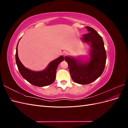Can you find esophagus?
I'll use <instances>...</instances> for the list:
<instances>
[{"label": "esophagus", "mask_w": 128, "mask_h": 128, "mask_svg": "<svg viewBox=\"0 0 128 128\" xmlns=\"http://www.w3.org/2000/svg\"><path fill=\"white\" fill-rule=\"evenodd\" d=\"M68 52L67 51H64L63 53H62V55H63L64 56H68Z\"/></svg>", "instance_id": "1"}]
</instances>
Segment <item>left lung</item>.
I'll return each mask as SVG.
<instances>
[{"mask_svg":"<svg viewBox=\"0 0 128 128\" xmlns=\"http://www.w3.org/2000/svg\"><path fill=\"white\" fill-rule=\"evenodd\" d=\"M86 28L89 32L83 34L81 40L91 46L90 58L88 62H82L72 57L64 58L72 80L83 85L92 83L102 75L107 57L102 36L91 27L86 26Z\"/></svg>","mask_w":128,"mask_h":128,"instance_id":"left-lung-1","label":"left lung"}]
</instances>
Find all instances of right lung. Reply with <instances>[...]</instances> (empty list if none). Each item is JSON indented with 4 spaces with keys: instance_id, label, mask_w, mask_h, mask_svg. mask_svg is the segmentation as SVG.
I'll use <instances>...</instances> for the list:
<instances>
[{
    "instance_id": "right-lung-1",
    "label": "right lung",
    "mask_w": 128,
    "mask_h": 128,
    "mask_svg": "<svg viewBox=\"0 0 128 128\" xmlns=\"http://www.w3.org/2000/svg\"><path fill=\"white\" fill-rule=\"evenodd\" d=\"M18 43L16 46L15 60L18 71L21 76L34 86L42 87L52 84L56 79L57 67L61 62L64 61V56H60L51 61L45 70L40 72H34L26 68L19 60L18 54Z\"/></svg>"
}]
</instances>
